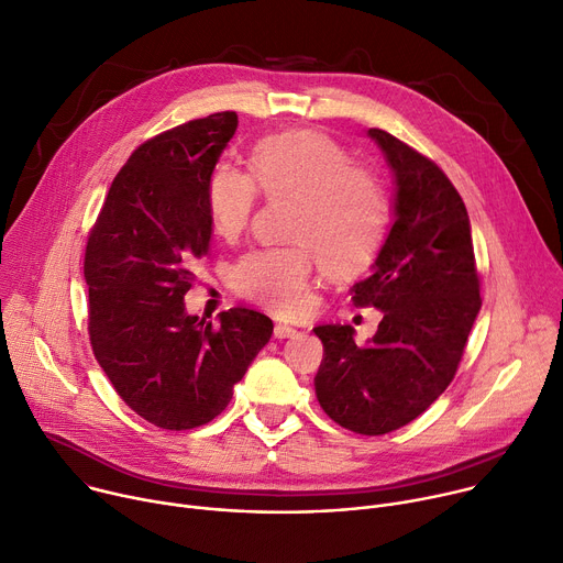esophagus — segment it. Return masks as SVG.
Here are the masks:
<instances>
[{"instance_id":"1","label":"esophagus","mask_w":563,"mask_h":563,"mask_svg":"<svg viewBox=\"0 0 563 563\" xmlns=\"http://www.w3.org/2000/svg\"><path fill=\"white\" fill-rule=\"evenodd\" d=\"M296 334H298V330L291 328V325H285V323H276V328H274L276 339H289V336H296Z\"/></svg>"}]
</instances>
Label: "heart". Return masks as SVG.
Returning a JSON list of instances; mask_svg holds the SVG:
<instances>
[{"instance_id":"1","label":"heart","mask_w":563,"mask_h":563,"mask_svg":"<svg viewBox=\"0 0 563 563\" xmlns=\"http://www.w3.org/2000/svg\"><path fill=\"white\" fill-rule=\"evenodd\" d=\"M258 195L287 201L291 246L253 251L233 267V289L278 317L310 305L312 254L325 278L345 283L366 274L384 246L388 201L377 175L350 164L347 150L323 132L294 130L255 145L249 175L218 164L207 181V213L222 240L246 229Z\"/></svg>"}]
</instances>
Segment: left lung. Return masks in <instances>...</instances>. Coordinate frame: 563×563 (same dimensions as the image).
<instances>
[{
  "label": "left lung",
  "mask_w": 563,
  "mask_h": 563,
  "mask_svg": "<svg viewBox=\"0 0 563 563\" xmlns=\"http://www.w3.org/2000/svg\"><path fill=\"white\" fill-rule=\"evenodd\" d=\"M395 177V222L356 283V308L384 319L366 345L350 325H319L314 377L323 411L343 429L384 435L422 416L446 390L481 312L472 227L463 197L424 155L384 130H368Z\"/></svg>",
  "instance_id": "8db88e82"
}]
</instances>
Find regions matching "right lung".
I'll use <instances>...</instances> for the list:
<instances>
[{
    "mask_svg": "<svg viewBox=\"0 0 563 563\" xmlns=\"http://www.w3.org/2000/svg\"><path fill=\"white\" fill-rule=\"evenodd\" d=\"M235 128V112H218L139 145L85 249L96 362L136 416L170 431L218 418L274 332L255 310L213 325L184 305L211 244L207 181Z\"/></svg>",
    "mask_w": 563,
    "mask_h": 563,
    "instance_id": "obj_1",
    "label": "right lung"
}]
</instances>
